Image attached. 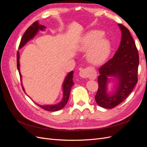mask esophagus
Here are the masks:
<instances>
[{
    "instance_id": "esophagus-1",
    "label": "esophagus",
    "mask_w": 147,
    "mask_h": 147,
    "mask_svg": "<svg viewBox=\"0 0 147 147\" xmlns=\"http://www.w3.org/2000/svg\"><path fill=\"white\" fill-rule=\"evenodd\" d=\"M79 75L83 78L90 77L92 79H94L96 77V74L94 72H92L90 68H86L81 70L79 73Z\"/></svg>"
}]
</instances>
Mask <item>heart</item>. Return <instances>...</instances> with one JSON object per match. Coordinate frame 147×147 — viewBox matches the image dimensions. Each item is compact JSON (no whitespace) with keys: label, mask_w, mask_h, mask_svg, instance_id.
Listing matches in <instances>:
<instances>
[{"label":"heart","mask_w":147,"mask_h":147,"mask_svg":"<svg viewBox=\"0 0 147 147\" xmlns=\"http://www.w3.org/2000/svg\"><path fill=\"white\" fill-rule=\"evenodd\" d=\"M104 32L100 30H91L82 38L77 47L78 50L88 51L87 57L90 63L94 65L104 64L111 53V43L103 38Z\"/></svg>","instance_id":"b5f03b06"}]
</instances>
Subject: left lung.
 Segmentation results:
<instances>
[{
	"mask_svg": "<svg viewBox=\"0 0 147 147\" xmlns=\"http://www.w3.org/2000/svg\"><path fill=\"white\" fill-rule=\"evenodd\" d=\"M121 39L112 59L100 67L97 81L98 90L95 96L97 104L105 109H112L121 104L131 94L138 81L139 53L131 35L125 26L118 24ZM115 83V90L108 91L109 82Z\"/></svg>",
	"mask_w": 147,
	"mask_h": 147,
	"instance_id": "8db88e82",
	"label": "left lung"
}]
</instances>
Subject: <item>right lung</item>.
I'll return each instance as SVG.
<instances>
[{
    "mask_svg": "<svg viewBox=\"0 0 147 147\" xmlns=\"http://www.w3.org/2000/svg\"><path fill=\"white\" fill-rule=\"evenodd\" d=\"M46 28L44 26H42L41 24H39L38 21H35L34 23L31 25L26 30V32H24L23 37H22L20 44L19 46V49H21L23 48L26 43H27L30 40H32L34 38V37L36 35V34L38 33L39 30H45ZM20 53L18 52L17 53V68L18 70L19 71V74L20 75V77L21 79V75L20 72ZM73 74L74 72L73 70L71 71L65 77L63 84V97L62 100L59 102V103L55 104V105H41L36 104L37 105H38L40 107L42 108L43 109L47 110V111H50V112H55V111L59 110L64 107V106L66 105L69 96H70V92L71 88L74 85V82H73ZM23 87V91L25 92L24 89Z\"/></svg>",
    "mask_w": 147,
    "mask_h": 147,
    "instance_id": "obj_1",
    "label": "right lung"
}]
</instances>
